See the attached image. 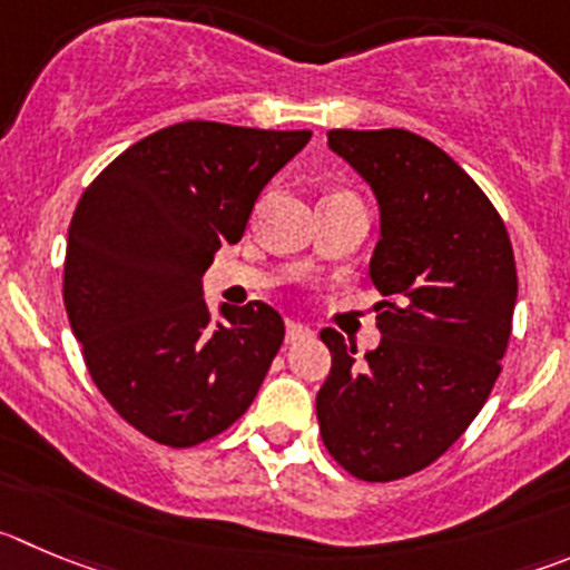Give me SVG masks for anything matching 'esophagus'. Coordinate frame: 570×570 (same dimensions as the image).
<instances>
[{
	"label": "esophagus",
	"mask_w": 570,
	"mask_h": 570,
	"mask_svg": "<svg viewBox=\"0 0 570 570\" xmlns=\"http://www.w3.org/2000/svg\"><path fill=\"white\" fill-rule=\"evenodd\" d=\"M313 330L307 327V324H302V322H288V333H285V338H288V344H294V341H299V338H307V335H311Z\"/></svg>",
	"instance_id": "1"
}]
</instances>
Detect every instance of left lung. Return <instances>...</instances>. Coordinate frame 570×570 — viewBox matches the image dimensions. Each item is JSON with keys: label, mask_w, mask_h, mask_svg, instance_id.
I'll return each mask as SVG.
<instances>
[{"label": "left lung", "mask_w": 570, "mask_h": 570, "mask_svg": "<svg viewBox=\"0 0 570 570\" xmlns=\"http://www.w3.org/2000/svg\"><path fill=\"white\" fill-rule=\"evenodd\" d=\"M327 145L377 198L370 276L386 299L381 344L363 357L322 330L333 366L318 431L355 479H405L468 431L501 375L518 299L512 243L479 184L428 139L338 128Z\"/></svg>", "instance_id": "8db88e82"}]
</instances>
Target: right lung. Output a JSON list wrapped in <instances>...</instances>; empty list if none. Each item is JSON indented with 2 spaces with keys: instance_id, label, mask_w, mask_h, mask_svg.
<instances>
[{
  "instance_id": "add662e5",
  "label": "right lung",
  "mask_w": 570,
  "mask_h": 570,
  "mask_svg": "<svg viewBox=\"0 0 570 570\" xmlns=\"http://www.w3.org/2000/svg\"><path fill=\"white\" fill-rule=\"evenodd\" d=\"M307 139L189 119L139 139L80 195L63 263L69 324L102 397L154 442H207L257 397L282 316L248 302L220 305L213 322L200 276Z\"/></svg>"
}]
</instances>
